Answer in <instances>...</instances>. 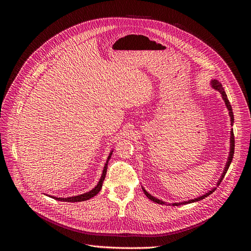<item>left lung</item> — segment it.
I'll return each mask as SVG.
<instances>
[{
  "instance_id": "1",
  "label": "left lung",
  "mask_w": 251,
  "mask_h": 251,
  "mask_svg": "<svg viewBox=\"0 0 251 251\" xmlns=\"http://www.w3.org/2000/svg\"><path fill=\"white\" fill-rule=\"evenodd\" d=\"M210 85H211V88H212V89H215L216 91H218V92H220V94H221V96H222V98H223V100H224V102H225L226 108H227V110H228V114H229V117H230V125L233 126V120H234V119H233L232 108H231V105H230V103H229L228 98H227V95H226L225 91H224V89H223V86H222L221 83H220L218 80H216V79H215V80H211V81H210ZM233 153H234V136H233V130L231 128V131H230V148H229L228 158H227V162H226V164H225V168H224V171H223V173H222V175H221V177H220V179H219L218 182H217V186L220 185V183H221V181L223 180V178H224V176L226 175L227 171H228L229 165H230V163H231V161H232V158H233ZM141 187H142L143 193L146 194V196L148 197V198H149L150 200L154 201V202H156V203H158V204H165L164 201H162V200H160V199H157L156 197H154V196H151V194H149V193L146 191V188H144L143 186H141ZM216 189H217V187H212V188L210 189V191H208L207 193H205L204 195L198 197V198H195V199L188 200V201H183V202L171 203L170 205H173V206H180V205H183V204H188V203H194V202L201 201L202 199L206 198L207 196H209L210 194L214 193V192L216 191Z\"/></svg>"
}]
</instances>
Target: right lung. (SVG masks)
<instances>
[{
	"label": "right lung",
	"instance_id": "obj_1",
	"mask_svg": "<svg viewBox=\"0 0 251 251\" xmlns=\"http://www.w3.org/2000/svg\"><path fill=\"white\" fill-rule=\"evenodd\" d=\"M112 153H113V150H111L110 154L107 158V162H105L104 166H103V170H102V174H101V177L100 179V181H98V183L96 184V186L94 188L91 189L90 192L88 193H85V194H81V195H78V196H73V197H67V198H58V197H54V196H50V198H53L55 200H58V201H63V202H81V201H86V200H89L91 198H93L94 196H96L98 193L100 192V189L102 187V183H103V180L105 178V174H107V169H108V163H109V160L111 159V156H112Z\"/></svg>",
	"mask_w": 251,
	"mask_h": 251
}]
</instances>
